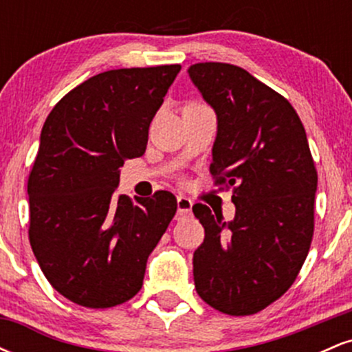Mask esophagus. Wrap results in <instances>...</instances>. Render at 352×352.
I'll list each match as a JSON object with an SVG mask.
<instances>
[{"instance_id":"esophagus-1","label":"esophagus","mask_w":352,"mask_h":352,"mask_svg":"<svg viewBox=\"0 0 352 352\" xmlns=\"http://www.w3.org/2000/svg\"><path fill=\"white\" fill-rule=\"evenodd\" d=\"M192 205H193V201L187 199V197H184V195L177 197V210H179L180 217L190 215V213H192Z\"/></svg>"}]
</instances>
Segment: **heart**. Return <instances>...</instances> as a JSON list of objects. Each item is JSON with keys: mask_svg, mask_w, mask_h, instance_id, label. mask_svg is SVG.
<instances>
[{"mask_svg": "<svg viewBox=\"0 0 352 352\" xmlns=\"http://www.w3.org/2000/svg\"><path fill=\"white\" fill-rule=\"evenodd\" d=\"M192 104H197V102H192Z\"/></svg>", "mask_w": 352, "mask_h": 352, "instance_id": "obj_1", "label": "heart"}]
</instances>
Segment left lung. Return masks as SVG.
<instances>
[{"instance_id":"1","label":"left lung","mask_w":352,"mask_h":352,"mask_svg":"<svg viewBox=\"0 0 352 352\" xmlns=\"http://www.w3.org/2000/svg\"><path fill=\"white\" fill-rule=\"evenodd\" d=\"M188 74L217 112L210 173L233 190L236 207L230 223L207 205L192 207L205 228L195 289L212 308L248 316L288 292L308 256L318 172L288 99L233 64L199 63Z\"/></svg>"}]
</instances>
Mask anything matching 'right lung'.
<instances>
[{"mask_svg":"<svg viewBox=\"0 0 352 352\" xmlns=\"http://www.w3.org/2000/svg\"><path fill=\"white\" fill-rule=\"evenodd\" d=\"M180 64L92 76L56 104L28 179L30 243L56 292L112 308L142 288L148 254L177 212L170 192L120 195L119 168L144 155L148 127Z\"/></svg>","mask_w":352,"mask_h":352,"instance_id":"obj_1","label":"right lung"}]
</instances>
